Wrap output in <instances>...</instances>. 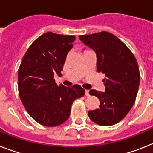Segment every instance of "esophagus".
Returning <instances> with one entry per match:
<instances>
[{
  "label": "esophagus",
  "instance_id": "esophagus-1",
  "mask_svg": "<svg viewBox=\"0 0 153 153\" xmlns=\"http://www.w3.org/2000/svg\"><path fill=\"white\" fill-rule=\"evenodd\" d=\"M85 96H89V91H88V89H85Z\"/></svg>",
  "mask_w": 153,
  "mask_h": 153
}]
</instances>
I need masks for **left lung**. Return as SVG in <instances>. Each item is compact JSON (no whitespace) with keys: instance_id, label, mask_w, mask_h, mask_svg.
Instances as JSON below:
<instances>
[{"instance_id":"1","label":"left lung","mask_w":153,"mask_h":153,"mask_svg":"<svg viewBox=\"0 0 153 153\" xmlns=\"http://www.w3.org/2000/svg\"><path fill=\"white\" fill-rule=\"evenodd\" d=\"M79 39L96 54V69L105 74V92L91 89L89 94L100 100V107L88 115L96 124L110 126L120 122L131 109L140 82L139 68L134 54L112 33L81 35Z\"/></svg>"}]
</instances>
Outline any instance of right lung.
Here are the masks:
<instances>
[{
	"instance_id": "add662e5",
	"label": "right lung",
	"mask_w": 153,
	"mask_h": 153,
	"mask_svg": "<svg viewBox=\"0 0 153 153\" xmlns=\"http://www.w3.org/2000/svg\"><path fill=\"white\" fill-rule=\"evenodd\" d=\"M74 36L48 32L38 37L27 50L18 72L19 93L23 106L43 126L54 127L70 116L72 102L85 95L79 85H57L53 79L61 71L72 48Z\"/></svg>"
}]
</instances>
